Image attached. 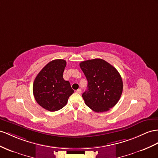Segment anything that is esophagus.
<instances>
[{
  "label": "esophagus",
  "instance_id": "esophagus-1",
  "mask_svg": "<svg viewBox=\"0 0 158 158\" xmlns=\"http://www.w3.org/2000/svg\"><path fill=\"white\" fill-rule=\"evenodd\" d=\"M75 92L77 94H81V89H78L77 90H76Z\"/></svg>",
  "mask_w": 158,
  "mask_h": 158
}]
</instances>
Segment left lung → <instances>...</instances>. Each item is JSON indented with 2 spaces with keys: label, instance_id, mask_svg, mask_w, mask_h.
<instances>
[{
  "label": "left lung",
  "instance_id": "left-lung-1",
  "mask_svg": "<svg viewBox=\"0 0 158 158\" xmlns=\"http://www.w3.org/2000/svg\"><path fill=\"white\" fill-rule=\"evenodd\" d=\"M88 81L82 97L93 111L105 112L119 102L123 91V81L119 72L102 59L82 61L79 64Z\"/></svg>",
  "mask_w": 158,
  "mask_h": 158
}]
</instances>
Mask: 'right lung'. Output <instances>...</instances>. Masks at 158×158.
Returning a JSON list of instances; mask_svg holds the SVG:
<instances>
[{
    "label": "right lung",
    "instance_id": "1",
    "mask_svg": "<svg viewBox=\"0 0 158 158\" xmlns=\"http://www.w3.org/2000/svg\"><path fill=\"white\" fill-rule=\"evenodd\" d=\"M66 60L55 59L44 66L36 77L33 91L36 102L49 111H56L66 106L73 94L70 83L63 79Z\"/></svg>",
    "mask_w": 158,
    "mask_h": 158
}]
</instances>
